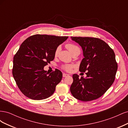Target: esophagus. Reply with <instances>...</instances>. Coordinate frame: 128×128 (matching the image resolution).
I'll return each mask as SVG.
<instances>
[{"label":"esophagus","instance_id":"1","mask_svg":"<svg viewBox=\"0 0 128 128\" xmlns=\"http://www.w3.org/2000/svg\"><path fill=\"white\" fill-rule=\"evenodd\" d=\"M62 76H63V77H67V76H69V75H68V74H67L63 73Z\"/></svg>","mask_w":128,"mask_h":128}]
</instances>
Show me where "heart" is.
I'll list each match as a JSON object with an SVG mask.
<instances>
[{"label": "heart", "mask_w": 128, "mask_h": 128, "mask_svg": "<svg viewBox=\"0 0 128 128\" xmlns=\"http://www.w3.org/2000/svg\"><path fill=\"white\" fill-rule=\"evenodd\" d=\"M66 47L68 48V50L69 51L70 53H72L74 50H75L77 48H78L77 47V46L72 44H68L66 45ZM61 50V46H58V47L56 48V51H55V55L56 56L58 54V53H59L60 51ZM64 69H65L66 70H67L69 71L70 70V69L72 68V65H65L63 67Z\"/></svg>", "instance_id": "heart-1"}]
</instances>
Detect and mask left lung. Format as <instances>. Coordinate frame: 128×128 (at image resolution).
Returning a JSON list of instances; mask_svg holds the SVG:
<instances>
[{"instance_id":"8db88e82","label":"left lung","mask_w":128,"mask_h":128,"mask_svg":"<svg viewBox=\"0 0 128 128\" xmlns=\"http://www.w3.org/2000/svg\"><path fill=\"white\" fill-rule=\"evenodd\" d=\"M82 48L84 58L79 70L86 77L72 75L71 94L77 99L88 102L102 96L113 84L118 64L115 53L106 42L99 38L71 37Z\"/></svg>"}]
</instances>
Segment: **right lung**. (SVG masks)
Masks as SVG:
<instances>
[{
    "label": "right lung",
    "mask_w": 128,
    "mask_h": 128,
    "mask_svg": "<svg viewBox=\"0 0 128 128\" xmlns=\"http://www.w3.org/2000/svg\"><path fill=\"white\" fill-rule=\"evenodd\" d=\"M68 38L35 34L22 42L13 58L12 74L18 88L27 97L42 100L54 92L62 74L58 69L49 74L44 67L54 60L56 48Z\"/></svg>",
    "instance_id": "add662e5"
}]
</instances>
